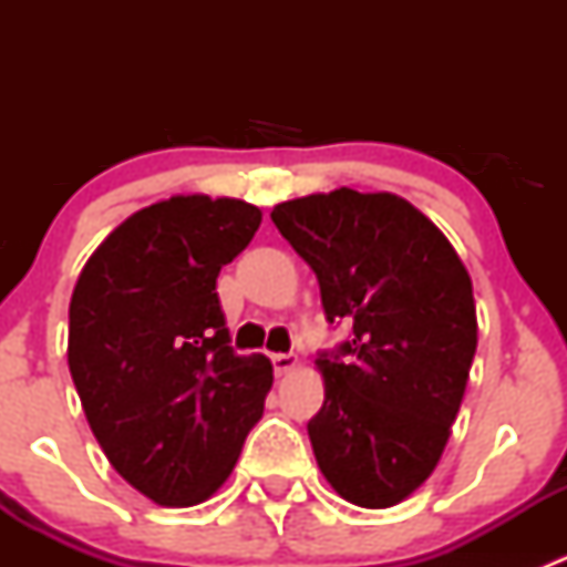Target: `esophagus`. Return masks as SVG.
Returning <instances> with one entry per match:
<instances>
[{"label":"esophagus","mask_w":567,"mask_h":567,"mask_svg":"<svg viewBox=\"0 0 567 567\" xmlns=\"http://www.w3.org/2000/svg\"><path fill=\"white\" fill-rule=\"evenodd\" d=\"M296 362H299V359H296V353H274V357H271L274 373H277V375L290 373V370L296 368Z\"/></svg>","instance_id":"esophagus-1"}]
</instances>
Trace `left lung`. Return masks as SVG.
I'll use <instances>...</instances> for the list:
<instances>
[{
	"label": "left lung",
	"instance_id": "8db88e82",
	"mask_svg": "<svg viewBox=\"0 0 567 567\" xmlns=\"http://www.w3.org/2000/svg\"><path fill=\"white\" fill-rule=\"evenodd\" d=\"M271 221L316 271L329 323L312 453L342 499L392 507L436 468L461 409L477 312L472 279L436 225L394 194L337 188L290 199Z\"/></svg>",
	"mask_w": 567,
	"mask_h": 567
}]
</instances>
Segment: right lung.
<instances>
[{
	"mask_svg": "<svg viewBox=\"0 0 567 567\" xmlns=\"http://www.w3.org/2000/svg\"><path fill=\"white\" fill-rule=\"evenodd\" d=\"M260 208L203 194L136 210L93 251L68 310V368L109 463L156 505L208 499L262 416L274 370L238 357L216 277Z\"/></svg>",
	"mask_w": 567,
	"mask_h": 567,
	"instance_id": "1",
	"label": "right lung"
}]
</instances>
